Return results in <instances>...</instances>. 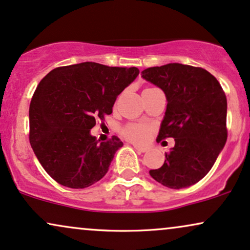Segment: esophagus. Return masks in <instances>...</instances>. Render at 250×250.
<instances>
[{"mask_svg":"<svg viewBox=\"0 0 250 250\" xmlns=\"http://www.w3.org/2000/svg\"><path fill=\"white\" fill-rule=\"evenodd\" d=\"M134 148L136 149L138 152H146V151H148V148H144V146H136V144H135V146H134Z\"/></svg>","mask_w":250,"mask_h":250,"instance_id":"1","label":"esophagus"}]
</instances>
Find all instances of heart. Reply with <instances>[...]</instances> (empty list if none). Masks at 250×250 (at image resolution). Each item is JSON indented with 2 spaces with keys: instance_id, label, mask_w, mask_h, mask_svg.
I'll use <instances>...</instances> for the list:
<instances>
[{
  "instance_id": "1",
  "label": "heart",
  "mask_w": 250,
  "mask_h": 250,
  "mask_svg": "<svg viewBox=\"0 0 250 250\" xmlns=\"http://www.w3.org/2000/svg\"><path fill=\"white\" fill-rule=\"evenodd\" d=\"M151 128L143 123H130L122 129V135L135 143H143L148 140Z\"/></svg>"
}]
</instances>
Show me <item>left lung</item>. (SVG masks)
Instances as JSON below:
<instances>
[{
    "label": "left lung",
    "mask_w": 250,
    "mask_h": 250,
    "mask_svg": "<svg viewBox=\"0 0 250 250\" xmlns=\"http://www.w3.org/2000/svg\"><path fill=\"white\" fill-rule=\"evenodd\" d=\"M142 77L159 87L167 100L157 142L174 138L164 164L150 170V176L174 190L188 188L208 173L226 144L224 89L208 71L178 62L149 67Z\"/></svg>",
    "instance_id": "1"
}]
</instances>
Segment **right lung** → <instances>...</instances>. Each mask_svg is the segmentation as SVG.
Masks as SVG:
<instances>
[{
    "mask_svg": "<svg viewBox=\"0 0 250 250\" xmlns=\"http://www.w3.org/2000/svg\"><path fill=\"white\" fill-rule=\"evenodd\" d=\"M138 73L86 62L57 67L41 80L30 102L29 140L57 183L85 188L107 173L123 143L116 136L99 143L91 129L112 114L117 95Z\"/></svg>",
    "mask_w": 250,
    "mask_h": 250,
    "instance_id": "right-lung-1",
    "label": "right lung"
}]
</instances>
